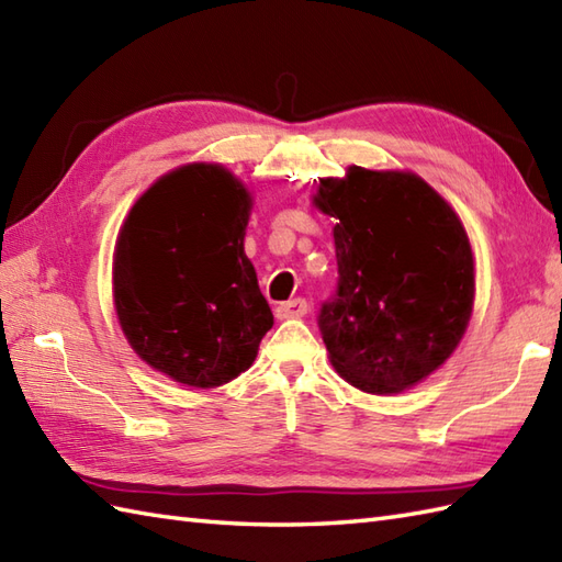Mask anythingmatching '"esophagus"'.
Listing matches in <instances>:
<instances>
[{"instance_id":"obj_1","label":"esophagus","mask_w":562,"mask_h":562,"mask_svg":"<svg viewBox=\"0 0 562 562\" xmlns=\"http://www.w3.org/2000/svg\"><path fill=\"white\" fill-rule=\"evenodd\" d=\"M306 302L304 300H290L284 304H278L274 306V316H278L280 321L284 318H302L306 314Z\"/></svg>"}]
</instances>
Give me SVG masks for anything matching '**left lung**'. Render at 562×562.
<instances>
[{
    "label": "left lung",
    "mask_w": 562,
    "mask_h": 562,
    "mask_svg": "<svg viewBox=\"0 0 562 562\" xmlns=\"http://www.w3.org/2000/svg\"><path fill=\"white\" fill-rule=\"evenodd\" d=\"M314 207L336 220L338 294L321 333L333 369L372 396L420 384L459 348L475 300L465 226L425 178L348 166L318 178Z\"/></svg>",
    "instance_id": "left-lung-1"
}]
</instances>
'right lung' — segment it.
Segmentation results:
<instances>
[{
  "label": "right lung",
  "mask_w": 562,
  "mask_h": 562,
  "mask_svg": "<svg viewBox=\"0 0 562 562\" xmlns=\"http://www.w3.org/2000/svg\"><path fill=\"white\" fill-rule=\"evenodd\" d=\"M254 195L222 164L157 178L117 232L113 306L130 348L190 389L229 384L272 328L244 250Z\"/></svg>",
  "instance_id": "add662e5"
}]
</instances>
